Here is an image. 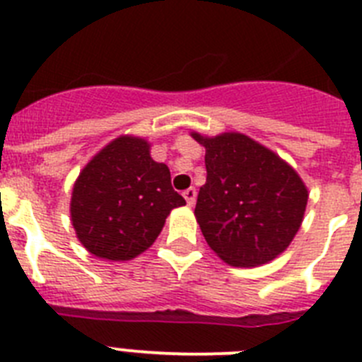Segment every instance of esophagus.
<instances>
[{"instance_id":"34e87169","label":"esophagus","mask_w":362,"mask_h":362,"mask_svg":"<svg viewBox=\"0 0 362 362\" xmlns=\"http://www.w3.org/2000/svg\"><path fill=\"white\" fill-rule=\"evenodd\" d=\"M183 196H185V199H187V203L190 204V206H194V203H196V197H197L196 188H194V187L187 188V190L183 192Z\"/></svg>"}]
</instances>
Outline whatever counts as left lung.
<instances>
[{
	"label": "left lung",
	"mask_w": 362,
	"mask_h": 362,
	"mask_svg": "<svg viewBox=\"0 0 362 362\" xmlns=\"http://www.w3.org/2000/svg\"><path fill=\"white\" fill-rule=\"evenodd\" d=\"M206 148V183L196 219L209 246L232 267H259L292 243L308 190L279 156L243 134H192Z\"/></svg>",
	"instance_id": "obj_1"
}]
</instances>
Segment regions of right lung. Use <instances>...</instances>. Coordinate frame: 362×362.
<instances>
[{
  "label": "right lung",
  "instance_id": "add662e5",
  "mask_svg": "<svg viewBox=\"0 0 362 362\" xmlns=\"http://www.w3.org/2000/svg\"><path fill=\"white\" fill-rule=\"evenodd\" d=\"M148 148L139 137H117L74 185L72 225L95 257H136L158 239L170 210L187 204L172 188L168 166L153 161Z\"/></svg>",
  "mask_w": 362,
  "mask_h": 362
}]
</instances>
